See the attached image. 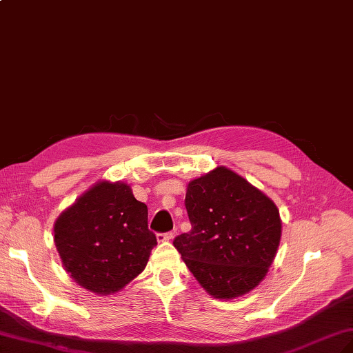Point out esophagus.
I'll use <instances>...</instances> for the list:
<instances>
[{"instance_id": "esophagus-1", "label": "esophagus", "mask_w": 353, "mask_h": 353, "mask_svg": "<svg viewBox=\"0 0 353 353\" xmlns=\"http://www.w3.org/2000/svg\"><path fill=\"white\" fill-rule=\"evenodd\" d=\"M174 237L173 232H165V234H157V240L159 243H164V241H171Z\"/></svg>"}]
</instances>
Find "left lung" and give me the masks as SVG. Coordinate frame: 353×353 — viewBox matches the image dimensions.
<instances>
[{"mask_svg": "<svg viewBox=\"0 0 353 353\" xmlns=\"http://www.w3.org/2000/svg\"><path fill=\"white\" fill-rule=\"evenodd\" d=\"M185 205L192 228L173 245L207 294L234 300L263 282L282 237L270 196L219 165L188 183Z\"/></svg>", "mask_w": 353, "mask_h": 353, "instance_id": "8db88e82", "label": "left lung"}]
</instances>
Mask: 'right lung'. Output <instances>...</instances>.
Returning a JSON list of instances; mask_svg holds the SVG:
<instances>
[{
  "mask_svg": "<svg viewBox=\"0 0 353 353\" xmlns=\"http://www.w3.org/2000/svg\"><path fill=\"white\" fill-rule=\"evenodd\" d=\"M53 241L71 279L97 295H113L146 268L155 234L148 228V205L131 186L99 180L62 212Z\"/></svg>",
  "mask_w": 353,
  "mask_h": 353,
  "instance_id": "right-lung-1",
  "label": "right lung"
}]
</instances>
